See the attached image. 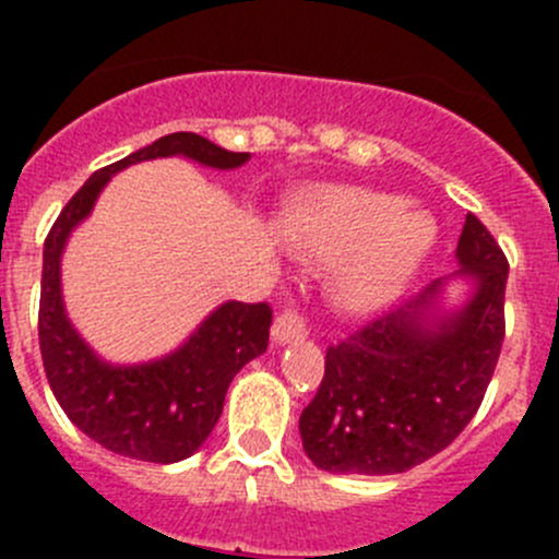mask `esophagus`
Returning <instances> with one entry per match:
<instances>
[{"label": "esophagus", "mask_w": 559, "mask_h": 559, "mask_svg": "<svg viewBox=\"0 0 559 559\" xmlns=\"http://www.w3.org/2000/svg\"><path fill=\"white\" fill-rule=\"evenodd\" d=\"M306 335H308V326L297 311H284V313L275 316V321H273V341L275 343L302 341Z\"/></svg>", "instance_id": "1"}]
</instances>
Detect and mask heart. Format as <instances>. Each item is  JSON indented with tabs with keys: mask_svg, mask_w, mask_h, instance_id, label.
Wrapping results in <instances>:
<instances>
[{
	"mask_svg": "<svg viewBox=\"0 0 559 559\" xmlns=\"http://www.w3.org/2000/svg\"><path fill=\"white\" fill-rule=\"evenodd\" d=\"M300 238L337 270V300L348 311H373L397 297L436 243V227L408 211L403 197L357 186L316 194L300 218Z\"/></svg>",
	"mask_w": 559,
	"mask_h": 559,
	"instance_id": "1",
	"label": "heart"
}]
</instances>
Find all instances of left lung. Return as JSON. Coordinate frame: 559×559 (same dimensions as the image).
<instances>
[{"instance_id": "left-lung-1", "label": "left lung", "mask_w": 559, "mask_h": 559, "mask_svg": "<svg viewBox=\"0 0 559 559\" xmlns=\"http://www.w3.org/2000/svg\"><path fill=\"white\" fill-rule=\"evenodd\" d=\"M456 262L449 278L326 348L324 379L300 416L302 449L316 467L405 473L443 452L476 416L503 346L509 262L473 213ZM454 277L471 280L474 295L443 312L442 289Z\"/></svg>"}]
</instances>
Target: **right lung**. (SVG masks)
<instances>
[{"label":"right lung","mask_w":559,"mask_h":559,"mask_svg":"<svg viewBox=\"0 0 559 559\" xmlns=\"http://www.w3.org/2000/svg\"><path fill=\"white\" fill-rule=\"evenodd\" d=\"M165 156H186L213 170H235L251 159V154L224 151L194 132H175L97 170L67 202L45 238L39 292V352L64 414L112 454L159 465L186 460L205 443L222 416L229 384L246 362L264 354L273 324L267 302L229 300L175 352L140 365L105 362L70 324L61 300L67 238L92 213L112 175Z\"/></svg>","instance_id":"obj_1"}]
</instances>
